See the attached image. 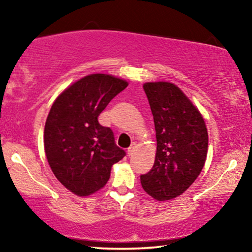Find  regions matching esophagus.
<instances>
[{"label": "esophagus", "mask_w": 252, "mask_h": 252, "mask_svg": "<svg viewBox=\"0 0 252 252\" xmlns=\"http://www.w3.org/2000/svg\"><path fill=\"white\" fill-rule=\"evenodd\" d=\"M133 151H134V147L128 148V150H127V156H132Z\"/></svg>", "instance_id": "esophagus-1"}]
</instances>
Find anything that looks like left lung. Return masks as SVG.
<instances>
[{
	"label": "left lung",
	"instance_id": "8db88e82",
	"mask_svg": "<svg viewBox=\"0 0 252 252\" xmlns=\"http://www.w3.org/2000/svg\"><path fill=\"white\" fill-rule=\"evenodd\" d=\"M143 88L154 116L157 150L141 185L151 197L168 201L184 194L204 167L208 129L202 113L178 86L155 81Z\"/></svg>",
	"mask_w": 252,
	"mask_h": 252
}]
</instances>
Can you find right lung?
Returning <instances> with one entry per match:
<instances>
[{
    "mask_svg": "<svg viewBox=\"0 0 252 252\" xmlns=\"http://www.w3.org/2000/svg\"><path fill=\"white\" fill-rule=\"evenodd\" d=\"M127 86L115 75L88 74L65 88L51 105L44 125V151L57 180L77 196L104 187L112 165L125 156L112 130L99 125L98 116Z\"/></svg>",
    "mask_w": 252,
    "mask_h": 252,
    "instance_id": "1",
    "label": "right lung"
}]
</instances>
